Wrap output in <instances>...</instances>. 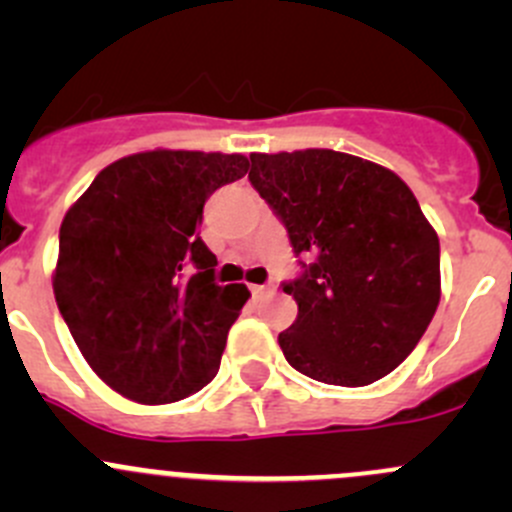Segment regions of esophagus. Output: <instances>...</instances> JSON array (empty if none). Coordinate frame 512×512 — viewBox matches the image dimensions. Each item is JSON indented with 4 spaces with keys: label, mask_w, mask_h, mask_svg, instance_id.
Listing matches in <instances>:
<instances>
[{
    "label": "esophagus",
    "mask_w": 512,
    "mask_h": 512,
    "mask_svg": "<svg viewBox=\"0 0 512 512\" xmlns=\"http://www.w3.org/2000/svg\"><path fill=\"white\" fill-rule=\"evenodd\" d=\"M250 289H252V294H255V297H265V294H270L275 287H272V285H252Z\"/></svg>",
    "instance_id": "obj_1"
}]
</instances>
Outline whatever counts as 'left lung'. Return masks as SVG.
<instances>
[{"label":"left lung","mask_w":512,"mask_h":512,"mask_svg":"<svg viewBox=\"0 0 512 512\" xmlns=\"http://www.w3.org/2000/svg\"><path fill=\"white\" fill-rule=\"evenodd\" d=\"M250 183L309 265L282 289L297 319L277 337L309 379L366 386L416 349L441 299L438 235L409 185L329 148L252 153Z\"/></svg>","instance_id":"obj_1"}]
</instances>
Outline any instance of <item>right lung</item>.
Listing matches in <instances>:
<instances>
[{
	"mask_svg": "<svg viewBox=\"0 0 512 512\" xmlns=\"http://www.w3.org/2000/svg\"><path fill=\"white\" fill-rule=\"evenodd\" d=\"M247 168L240 153H133L64 215L56 304L98 379L126 399L173 404L218 374L250 292L215 282L198 227L205 200Z\"/></svg>",
	"mask_w": 512,
	"mask_h": 512,
	"instance_id": "add662e5",
	"label": "right lung"
}]
</instances>
